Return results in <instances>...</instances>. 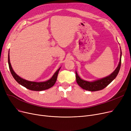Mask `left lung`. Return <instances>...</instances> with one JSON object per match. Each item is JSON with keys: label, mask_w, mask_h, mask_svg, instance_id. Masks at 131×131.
<instances>
[{"label": "left lung", "mask_w": 131, "mask_h": 131, "mask_svg": "<svg viewBox=\"0 0 131 131\" xmlns=\"http://www.w3.org/2000/svg\"><path fill=\"white\" fill-rule=\"evenodd\" d=\"M121 62H122V52H121L120 61L118 67L113 73L109 76L106 77L105 78L101 79L100 80H96L93 82H90L81 79L78 76L77 72H75L77 83L82 89L87 91H97L103 90L105 88L106 86H108L116 78V77L117 76L120 69Z\"/></svg>", "instance_id": "8db88e82"}]
</instances>
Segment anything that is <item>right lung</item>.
<instances>
[{
	"label": "right lung",
	"instance_id": "1",
	"mask_svg": "<svg viewBox=\"0 0 131 131\" xmlns=\"http://www.w3.org/2000/svg\"><path fill=\"white\" fill-rule=\"evenodd\" d=\"M8 63L9 70H10L11 73L14 79H15L19 84H20L24 87H25V88H26V89L32 91H40L45 90L51 88V87H52L53 85H54L56 82L58 73H59V71L60 69V68L58 69L56 71V73L54 74V75H53L52 78L44 82H40V83H37V82L30 81H27L26 80L24 79L20 78V77H19L15 73V72L13 71L10 64V61H9V53L8 55Z\"/></svg>",
	"mask_w": 131,
	"mask_h": 131
}]
</instances>
